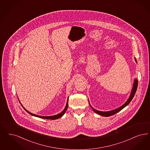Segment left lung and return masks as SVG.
<instances>
[{"instance_id":"left-lung-1","label":"left lung","mask_w":150,"mask_h":150,"mask_svg":"<svg viewBox=\"0 0 150 150\" xmlns=\"http://www.w3.org/2000/svg\"><path fill=\"white\" fill-rule=\"evenodd\" d=\"M135 61L136 62V63H137V60L136 59V58H134ZM137 86H138V80L137 79H134V82H133V87H132V91L131 93V94L129 96L128 100L125 102V103H124L122 106L120 107L119 108H116L115 109H113L112 110H110V111H107V112H103V111H100V110H98L96 109H95L94 108H93V107H91V105H90V103H89V105H90V107L92 108V109L93 110V111L96 113L97 114H99L102 116L103 117H109L110 115H114V114H116L117 113L119 112L122 109H123L125 107H126V106L129 104V103L131 102L132 100V99L133 98V97L135 95V93L136 92V90L137 89Z\"/></svg>"}]
</instances>
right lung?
<instances>
[{"mask_svg": "<svg viewBox=\"0 0 150 150\" xmlns=\"http://www.w3.org/2000/svg\"><path fill=\"white\" fill-rule=\"evenodd\" d=\"M68 100H69V98H67V103H66V106H65V107L64 108V109L59 114H56V115H51V116H41V115H36V114H33V113H30V112H28V110H27L25 108L23 107V105L21 104V102H20V103H21V105L23 107V108H24V110L27 112H28L29 114H30V115H33V116H35V117H38V118H43V119H47V120H57V119H59V118H61L62 116H63L64 115V114L65 113V112H66V110H67V107H68Z\"/></svg>", "mask_w": 150, "mask_h": 150, "instance_id": "obj_1", "label": "right lung"}]
</instances>
